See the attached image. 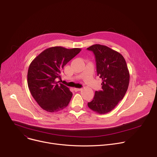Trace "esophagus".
<instances>
[{"label": "esophagus", "mask_w": 157, "mask_h": 157, "mask_svg": "<svg viewBox=\"0 0 157 157\" xmlns=\"http://www.w3.org/2000/svg\"><path fill=\"white\" fill-rule=\"evenodd\" d=\"M81 90H82L81 88H74V91H75V92H79V91H81Z\"/></svg>", "instance_id": "esophagus-1"}]
</instances>
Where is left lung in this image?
Returning a JSON list of instances; mask_svg holds the SVG:
<instances>
[{
  "mask_svg": "<svg viewBox=\"0 0 157 157\" xmlns=\"http://www.w3.org/2000/svg\"><path fill=\"white\" fill-rule=\"evenodd\" d=\"M87 49L95 55L97 75L102 81V90L95 91L88 106L97 113H108L118 105L127 91L130 81L127 65L121 54L106 46L97 44Z\"/></svg>",
  "mask_w": 157,
  "mask_h": 157,
  "instance_id": "1",
  "label": "left lung"
}]
</instances>
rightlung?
<instances>
[{
	"mask_svg": "<svg viewBox=\"0 0 157 157\" xmlns=\"http://www.w3.org/2000/svg\"><path fill=\"white\" fill-rule=\"evenodd\" d=\"M81 50L80 48L51 47L41 52L30 63L27 74L28 86L43 109L56 113L68 105L72 93L56 79H61L64 66Z\"/></svg>",
	"mask_w": 157,
	"mask_h": 157,
	"instance_id": "1",
	"label": "right lung"
}]
</instances>
